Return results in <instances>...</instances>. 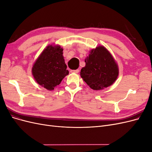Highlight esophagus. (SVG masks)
<instances>
[{"instance_id": "esophagus-1", "label": "esophagus", "mask_w": 152, "mask_h": 152, "mask_svg": "<svg viewBox=\"0 0 152 152\" xmlns=\"http://www.w3.org/2000/svg\"><path fill=\"white\" fill-rule=\"evenodd\" d=\"M72 73H78L79 72V69H77V70H72L70 71Z\"/></svg>"}]
</instances>
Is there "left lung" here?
Returning <instances> with one entry per match:
<instances>
[{
  "instance_id": "8db88e82",
  "label": "left lung",
  "mask_w": 152,
  "mask_h": 152,
  "mask_svg": "<svg viewBox=\"0 0 152 152\" xmlns=\"http://www.w3.org/2000/svg\"><path fill=\"white\" fill-rule=\"evenodd\" d=\"M80 77L92 89L102 90L112 86L118 76V66L109 50L99 45L90 50Z\"/></svg>"
}]
</instances>
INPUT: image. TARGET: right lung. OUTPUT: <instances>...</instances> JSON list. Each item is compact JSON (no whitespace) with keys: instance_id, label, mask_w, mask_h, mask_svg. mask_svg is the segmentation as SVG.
<instances>
[{"instance_id":"add662e5","label":"right lung","mask_w":152,"mask_h":152,"mask_svg":"<svg viewBox=\"0 0 152 152\" xmlns=\"http://www.w3.org/2000/svg\"><path fill=\"white\" fill-rule=\"evenodd\" d=\"M59 45H48L37 58L31 73L37 83L52 91L69 74Z\"/></svg>"}]
</instances>
